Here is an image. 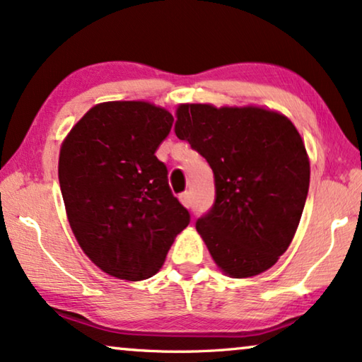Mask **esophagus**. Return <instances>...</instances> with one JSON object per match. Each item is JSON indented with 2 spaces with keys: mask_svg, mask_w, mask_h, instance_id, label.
Instances as JSON below:
<instances>
[{
  "mask_svg": "<svg viewBox=\"0 0 362 362\" xmlns=\"http://www.w3.org/2000/svg\"><path fill=\"white\" fill-rule=\"evenodd\" d=\"M180 201L185 208H191V192H182V194H180Z\"/></svg>",
  "mask_w": 362,
  "mask_h": 362,
  "instance_id": "1",
  "label": "esophagus"
}]
</instances>
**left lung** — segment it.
Returning a JSON list of instances; mask_svg holds the SVG:
<instances>
[{
	"label": "left lung",
	"instance_id": "1",
	"mask_svg": "<svg viewBox=\"0 0 362 362\" xmlns=\"http://www.w3.org/2000/svg\"><path fill=\"white\" fill-rule=\"evenodd\" d=\"M175 133L214 173V206L196 229L219 271L241 279L273 267L301 221L311 175L293 121L255 105L182 103Z\"/></svg>",
	"mask_w": 362,
	"mask_h": 362
}]
</instances>
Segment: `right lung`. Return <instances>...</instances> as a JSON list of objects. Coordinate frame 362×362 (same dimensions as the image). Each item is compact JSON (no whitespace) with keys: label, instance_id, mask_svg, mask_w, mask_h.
<instances>
[{"label":"right lung","instance_id":"right-lung-1","mask_svg":"<svg viewBox=\"0 0 362 362\" xmlns=\"http://www.w3.org/2000/svg\"><path fill=\"white\" fill-rule=\"evenodd\" d=\"M171 126V112L149 101H106L61 143L58 176L69 226L84 255L112 278H151L189 224L154 156Z\"/></svg>","mask_w":362,"mask_h":362}]
</instances>
